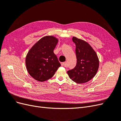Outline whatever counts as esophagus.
Instances as JSON below:
<instances>
[{
	"label": "esophagus",
	"mask_w": 121,
	"mask_h": 121,
	"mask_svg": "<svg viewBox=\"0 0 121 121\" xmlns=\"http://www.w3.org/2000/svg\"><path fill=\"white\" fill-rule=\"evenodd\" d=\"M66 64H67L66 62H62V63H61V65L62 66H65Z\"/></svg>",
	"instance_id": "34e87169"
}]
</instances>
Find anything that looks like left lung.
Returning <instances> with one entry per match:
<instances>
[{
	"instance_id": "1",
	"label": "left lung",
	"mask_w": 121,
	"mask_h": 121,
	"mask_svg": "<svg viewBox=\"0 0 121 121\" xmlns=\"http://www.w3.org/2000/svg\"><path fill=\"white\" fill-rule=\"evenodd\" d=\"M72 40L76 44L77 64L67 73L69 78L76 83H86L95 76L99 67L98 58L88 43L75 37Z\"/></svg>"
}]
</instances>
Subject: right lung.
Instances as JSON below:
<instances>
[{
    "mask_svg": "<svg viewBox=\"0 0 121 121\" xmlns=\"http://www.w3.org/2000/svg\"><path fill=\"white\" fill-rule=\"evenodd\" d=\"M58 40L52 36L40 39L28 52L26 65L29 74L40 82L52 78L60 66L53 50Z\"/></svg>",
    "mask_w": 121,
    "mask_h": 121,
    "instance_id": "obj_1",
    "label": "right lung"
}]
</instances>
